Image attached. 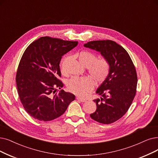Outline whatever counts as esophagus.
<instances>
[{
  "label": "esophagus",
  "instance_id": "1",
  "mask_svg": "<svg viewBox=\"0 0 158 158\" xmlns=\"http://www.w3.org/2000/svg\"><path fill=\"white\" fill-rule=\"evenodd\" d=\"M77 99L78 100L80 101V102H86V100L83 99V98H81L78 97H77Z\"/></svg>",
  "mask_w": 158,
  "mask_h": 158
}]
</instances>
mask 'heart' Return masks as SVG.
Returning a JSON list of instances; mask_svg holds the SVG:
<instances>
[{
	"label": "heart",
	"instance_id": "b5f03b06",
	"mask_svg": "<svg viewBox=\"0 0 158 158\" xmlns=\"http://www.w3.org/2000/svg\"><path fill=\"white\" fill-rule=\"evenodd\" d=\"M80 64L88 68L89 74L97 83H102L106 79L110 73L109 62L105 58L97 60V56L87 50H83L77 54ZM68 58L62 60L61 67L64 71V67ZM94 87V81L91 77H74L69 81L68 89L81 97H85Z\"/></svg>",
	"mask_w": 158,
	"mask_h": 158
}]
</instances>
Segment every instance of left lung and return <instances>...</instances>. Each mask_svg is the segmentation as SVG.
Wrapping results in <instances>:
<instances>
[{"label": "left lung", "mask_w": 158, "mask_h": 158, "mask_svg": "<svg viewBox=\"0 0 158 158\" xmlns=\"http://www.w3.org/2000/svg\"><path fill=\"white\" fill-rule=\"evenodd\" d=\"M84 46L99 52L110 64L108 76L96 91L102 97L94 100L97 110L90 117L100 123H114L127 112L135 97V68L127 50L115 41H93Z\"/></svg>", "instance_id": "1"}]
</instances>
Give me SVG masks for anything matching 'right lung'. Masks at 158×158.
<instances>
[{
    "mask_svg": "<svg viewBox=\"0 0 158 158\" xmlns=\"http://www.w3.org/2000/svg\"><path fill=\"white\" fill-rule=\"evenodd\" d=\"M78 41L49 37L35 40L25 50L16 74L17 91L25 110L33 118L49 121L64 113L75 99L73 94L56 88L64 86L61 77V57L77 47Z\"/></svg>",
    "mask_w": 158,
    "mask_h": 158,
    "instance_id": "1",
    "label": "right lung"
}]
</instances>
